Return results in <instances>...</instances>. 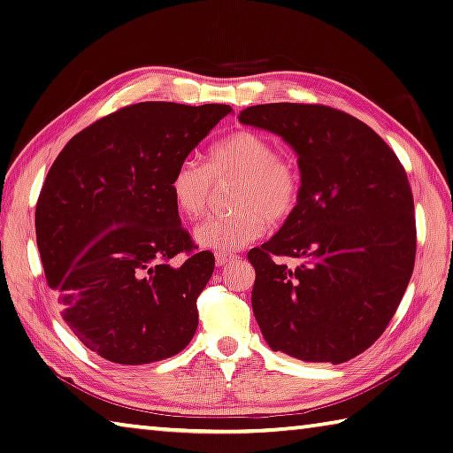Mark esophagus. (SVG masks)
<instances>
[{
	"label": "esophagus",
	"mask_w": 453,
	"mask_h": 453,
	"mask_svg": "<svg viewBox=\"0 0 453 453\" xmlns=\"http://www.w3.org/2000/svg\"><path fill=\"white\" fill-rule=\"evenodd\" d=\"M234 260V256H230V254H217L215 256V264L217 265H225V264H230Z\"/></svg>",
	"instance_id": "1"
}]
</instances>
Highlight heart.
Returning <instances> with one entry per match:
<instances>
[{"label": "heart", "instance_id": "obj_1", "mask_svg": "<svg viewBox=\"0 0 453 453\" xmlns=\"http://www.w3.org/2000/svg\"><path fill=\"white\" fill-rule=\"evenodd\" d=\"M234 178L230 191L233 213L213 215L193 233L199 248L219 254L252 244L267 228V219L281 220L297 205L299 172L285 156L275 154L265 136L236 131L211 146L205 165L186 158L175 165L168 189L183 217L205 215L213 181Z\"/></svg>", "mask_w": 453, "mask_h": 453}]
</instances>
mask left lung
<instances>
[{"label": "left lung", "mask_w": 453, "mask_h": 453, "mask_svg": "<svg viewBox=\"0 0 453 453\" xmlns=\"http://www.w3.org/2000/svg\"><path fill=\"white\" fill-rule=\"evenodd\" d=\"M240 123L281 136L301 173L283 226L248 252L265 342L301 362H348L383 334L411 281L417 225L407 173L380 134L326 105H254Z\"/></svg>", "instance_id": "8db88e82"}]
</instances>
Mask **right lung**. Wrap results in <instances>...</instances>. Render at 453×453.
I'll use <instances>...</instances> for the list:
<instances>
[{"mask_svg": "<svg viewBox=\"0 0 453 453\" xmlns=\"http://www.w3.org/2000/svg\"><path fill=\"white\" fill-rule=\"evenodd\" d=\"M230 105L144 101L99 119L64 146L36 203V246L62 319L113 364L160 362L197 330L215 270L191 250L168 181Z\"/></svg>", "mask_w": 453, "mask_h": 453, "instance_id": "obj_1", "label": "right lung"}]
</instances>
